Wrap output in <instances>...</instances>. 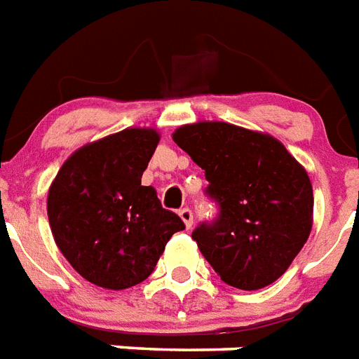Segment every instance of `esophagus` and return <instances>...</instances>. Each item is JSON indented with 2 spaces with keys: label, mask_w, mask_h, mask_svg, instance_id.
<instances>
[{
  "label": "esophagus",
  "mask_w": 359,
  "mask_h": 359,
  "mask_svg": "<svg viewBox=\"0 0 359 359\" xmlns=\"http://www.w3.org/2000/svg\"><path fill=\"white\" fill-rule=\"evenodd\" d=\"M180 219L183 220V224H185V228H191V226H193V211H191V209L189 208H183V209H180Z\"/></svg>",
  "instance_id": "esophagus-1"
}]
</instances>
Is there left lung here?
Segmentation results:
<instances>
[{
    "instance_id": "1",
    "label": "left lung",
    "mask_w": 359,
    "mask_h": 359,
    "mask_svg": "<svg viewBox=\"0 0 359 359\" xmlns=\"http://www.w3.org/2000/svg\"><path fill=\"white\" fill-rule=\"evenodd\" d=\"M172 139L205 170L219 219L193 239L220 280L243 291L271 285L287 271L313 226L306 168L272 135L228 122L180 126Z\"/></svg>"
}]
</instances>
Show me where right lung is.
<instances>
[{
  "mask_svg": "<svg viewBox=\"0 0 359 359\" xmlns=\"http://www.w3.org/2000/svg\"><path fill=\"white\" fill-rule=\"evenodd\" d=\"M159 133L128 128L77 148L48 191L55 245L77 274L111 291L144 282L183 220L140 185Z\"/></svg>",
  "mask_w": 359,
  "mask_h": 359,
  "instance_id": "right-lung-1",
  "label": "right lung"
}]
</instances>
